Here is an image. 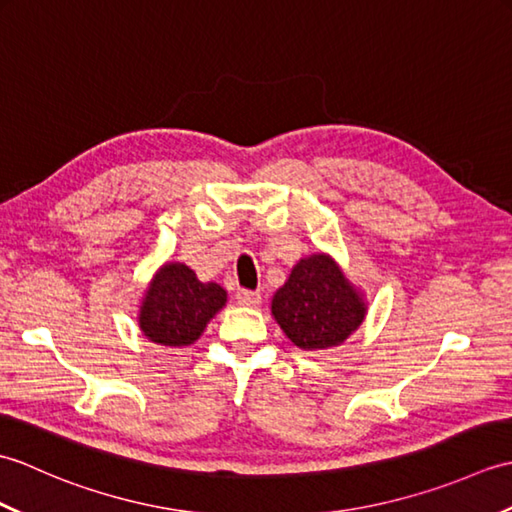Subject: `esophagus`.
<instances>
[{
  "label": "esophagus",
  "instance_id": "obj_1",
  "mask_svg": "<svg viewBox=\"0 0 512 512\" xmlns=\"http://www.w3.org/2000/svg\"><path fill=\"white\" fill-rule=\"evenodd\" d=\"M235 299H237L239 306H248V308H255V306H259V303H262V295H259V292H253V290H237Z\"/></svg>",
  "mask_w": 512,
  "mask_h": 512
}]
</instances>
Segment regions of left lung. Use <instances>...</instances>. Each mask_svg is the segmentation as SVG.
<instances>
[{"label":"left lung","instance_id":"1","mask_svg":"<svg viewBox=\"0 0 512 512\" xmlns=\"http://www.w3.org/2000/svg\"><path fill=\"white\" fill-rule=\"evenodd\" d=\"M365 314L363 295L325 253L299 259L273 297V317L279 328L306 352L341 345L358 330Z\"/></svg>","mask_w":512,"mask_h":512}]
</instances>
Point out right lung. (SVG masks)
<instances>
[{"label": "right lung", "instance_id": "add662e5", "mask_svg": "<svg viewBox=\"0 0 512 512\" xmlns=\"http://www.w3.org/2000/svg\"><path fill=\"white\" fill-rule=\"evenodd\" d=\"M224 306L222 286L202 284L184 264H165L145 292L138 323L149 341L184 347L200 339L206 323Z\"/></svg>", "mask_w": 512, "mask_h": 512}]
</instances>
